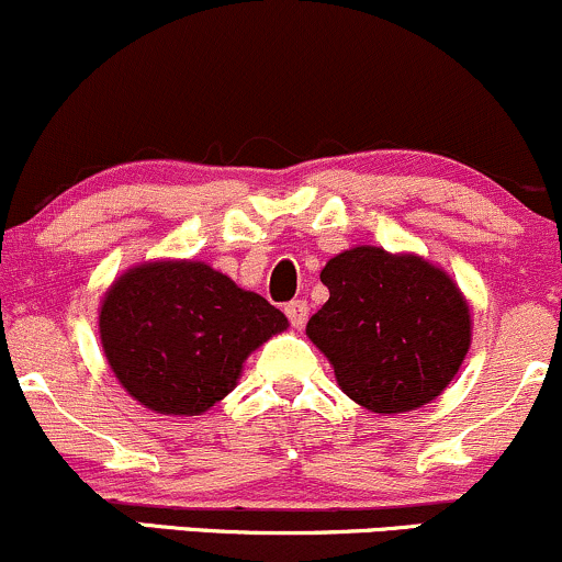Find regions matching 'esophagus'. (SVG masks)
I'll return each instance as SVG.
<instances>
[{"mask_svg":"<svg viewBox=\"0 0 562 562\" xmlns=\"http://www.w3.org/2000/svg\"><path fill=\"white\" fill-rule=\"evenodd\" d=\"M283 313L289 316L292 327H303L307 318V303L305 300H292V303H286V307H283Z\"/></svg>","mask_w":562,"mask_h":562,"instance_id":"1","label":"esophagus"}]
</instances>
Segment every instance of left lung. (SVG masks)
<instances>
[{
    "label": "left lung",
    "mask_w": 562,
    "mask_h": 562,
    "mask_svg": "<svg viewBox=\"0 0 562 562\" xmlns=\"http://www.w3.org/2000/svg\"><path fill=\"white\" fill-rule=\"evenodd\" d=\"M322 283L329 300L305 331L353 402L394 415L448 389L472 346V316L442 268L356 246L324 265Z\"/></svg>",
    "instance_id": "left-lung-1"
}]
</instances>
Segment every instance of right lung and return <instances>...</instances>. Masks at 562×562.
Here are the masks:
<instances>
[{
  "mask_svg": "<svg viewBox=\"0 0 562 562\" xmlns=\"http://www.w3.org/2000/svg\"><path fill=\"white\" fill-rule=\"evenodd\" d=\"M286 327L279 307L192 259L136 265L99 313L114 378L162 415H201L225 400L249 353Z\"/></svg>",
  "mask_w": 562,
  "mask_h": 562,
  "instance_id": "obj_1",
  "label": "right lung"
}]
</instances>
